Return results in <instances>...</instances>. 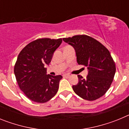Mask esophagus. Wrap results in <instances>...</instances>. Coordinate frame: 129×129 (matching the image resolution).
Wrapping results in <instances>:
<instances>
[{
    "instance_id": "obj_1",
    "label": "esophagus",
    "mask_w": 129,
    "mask_h": 129,
    "mask_svg": "<svg viewBox=\"0 0 129 129\" xmlns=\"http://www.w3.org/2000/svg\"><path fill=\"white\" fill-rule=\"evenodd\" d=\"M70 74H63V77H70Z\"/></svg>"
}]
</instances>
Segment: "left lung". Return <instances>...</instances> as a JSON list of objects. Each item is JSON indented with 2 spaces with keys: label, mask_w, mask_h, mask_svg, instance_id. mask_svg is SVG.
<instances>
[{
  "label": "left lung",
  "mask_w": 129,
  "mask_h": 129,
  "mask_svg": "<svg viewBox=\"0 0 129 129\" xmlns=\"http://www.w3.org/2000/svg\"><path fill=\"white\" fill-rule=\"evenodd\" d=\"M75 49L79 64L87 67L86 78L78 75L79 82L74 91L84 100L94 101L105 94L111 85L116 65L108 49L95 39L86 35L63 38Z\"/></svg>",
  "instance_id": "left-lung-1"
}]
</instances>
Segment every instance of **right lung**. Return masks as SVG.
Returning <instances> with one entry per match:
<instances>
[{
    "label": "right lung",
    "instance_id": "1",
    "mask_svg": "<svg viewBox=\"0 0 129 129\" xmlns=\"http://www.w3.org/2000/svg\"><path fill=\"white\" fill-rule=\"evenodd\" d=\"M62 39H38L27 44L18 55L14 74L20 89L36 103L47 102L57 94L61 75H46V65Z\"/></svg>",
    "mask_w": 129,
    "mask_h": 129
}]
</instances>
